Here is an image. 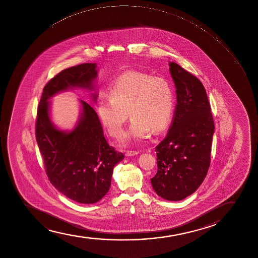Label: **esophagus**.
Returning a JSON list of instances; mask_svg holds the SVG:
<instances>
[{"instance_id":"1","label":"esophagus","mask_w":258,"mask_h":258,"mask_svg":"<svg viewBox=\"0 0 258 258\" xmlns=\"http://www.w3.org/2000/svg\"><path fill=\"white\" fill-rule=\"evenodd\" d=\"M140 153L139 151H127L125 152V156L126 157H133V156H135V155H138Z\"/></svg>"}]
</instances>
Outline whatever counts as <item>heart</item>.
Returning a JSON list of instances; mask_svg holds the SVG:
<instances>
[{"label":"heart","mask_w":258,"mask_h":258,"mask_svg":"<svg viewBox=\"0 0 258 258\" xmlns=\"http://www.w3.org/2000/svg\"><path fill=\"white\" fill-rule=\"evenodd\" d=\"M110 98L97 103L98 117L111 135H121L129 115L133 118L125 138L142 141L151 132L160 134L171 123L175 91L169 80L140 71H128L110 85Z\"/></svg>","instance_id":"1"}]
</instances>
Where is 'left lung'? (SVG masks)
Listing matches in <instances>:
<instances>
[{
    "instance_id": "1",
    "label": "left lung",
    "mask_w": 258,
    "mask_h": 258,
    "mask_svg": "<svg viewBox=\"0 0 258 258\" xmlns=\"http://www.w3.org/2000/svg\"><path fill=\"white\" fill-rule=\"evenodd\" d=\"M169 64L177 104L168 134L156 147L157 172L151 181L157 195L176 202L196 192L207 176L214 122L202 82L177 63Z\"/></svg>"
}]
</instances>
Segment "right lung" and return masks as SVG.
<instances>
[{"label": "right lung", "instance_id": "obj_1", "mask_svg": "<svg viewBox=\"0 0 258 258\" xmlns=\"http://www.w3.org/2000/svg\"><path fill=\"white\" fill-rule=\"evenodd\" d=\"M96 63L66 69L43 89L36 119V140L50 183L63 196L83 204H93L107 195L113 168L124 155L110 146L104 137L97 113L81 100L82 112L76 127L59 130L50 118V97L73 88L95 89ZM93 93V101L97 100Z\"/></svg>", "mask_w": 258, "mask_h": 258}]
</instances>
